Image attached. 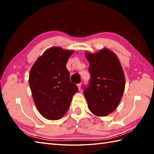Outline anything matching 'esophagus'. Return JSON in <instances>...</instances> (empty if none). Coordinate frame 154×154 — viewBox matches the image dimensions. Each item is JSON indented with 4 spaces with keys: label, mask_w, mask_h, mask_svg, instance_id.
Listing matches in <instances>:
<instances>
[{
    "label": "esophagus",
    "mask_w": 154,
    "mask_h": 154,
    "mask_svg": "<svg viewBox=\"0 0 154 154\" xmlns=\"http://www.w3.org/2000/svg\"><path fill=\"white\" fill-rule=\"evenodd\" d=\"M77 87H78V89H79V90H80L81 89V83L77 84Z\"/></svg>",
    "instance_id": "esophagus-1"
}]
</instances>
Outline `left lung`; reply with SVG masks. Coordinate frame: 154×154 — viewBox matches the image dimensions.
I'll return each mask as SVG.
<instances>
[{"mask_svg": "<svg viewBox=\"0 0 154 154\" xmlns=\"http://www.w3.org/2000/svg\"><path fill=\"white\" fill-rule=\"evenodd\" d=\"M85 55L91 77L83 89L84 95L91 112L106 116L116 109L122 99L125 87L124 71L117 56L109 49Z\"/></svg>", "mask_w": 154, "mask_h": 154, "instance_id": "obj_1", "label": "left lung"}]
</instances>
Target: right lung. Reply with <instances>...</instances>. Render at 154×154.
I'll use <instances>...</instances> for the list:
<instances>
[{"mask_svg":"<svg viewBox=\"0 0 154 154\" xmlns=\"http://www.w3.org/2000/svg\"><path fill=\"white\" fill-rule=\"evenodd\" d=\"M73 51L60 47L48 49L32 66L29 85L39 112L48 120H58L70 106L72 98L78 91L71 83L66 63Z\"/></svg>","mask_w":154,"mask_h":154,"instance_id":"obj_1","label":"right lung"}]
</instances>
